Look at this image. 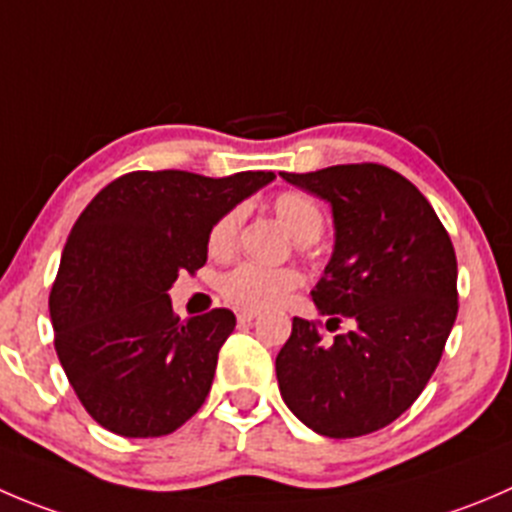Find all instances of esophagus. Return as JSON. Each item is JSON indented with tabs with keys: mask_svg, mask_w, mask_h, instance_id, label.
<instances>
[{
	"mask_svg": "<svg viewBox=\"0 0 512 512\" xmlns=\"http://www.w3.org/2000/svg\"><path fill=\"white\" fill-rule=\"evenodd\" d=\"M257 317V312H252V310H240L237 312V322H242V325H245V322H252Z\"/></svg>",
	"mask_w": 512,
	"mask_h": 512,
	"instance_id": "obj_1",
	"label": "esophagus"
}]
</instances>
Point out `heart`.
I'll return each instance as SVG.
<instances>
[{"label":"heart","instance_id":"1","mask_svg":"<svg viewBox=\"0 0 512 512\" xmlns=\"http://www.w3.org/2000/svg\"><path fill=\"white\" fill-rule=\"evenodd\" d=\"M272 212L300 245L320 240L325 230V212L320 202L300 190H285L272 200ZM245 212L240 207L225 212L207 235V250L215 257H227L240 240ZM300 285V272L290 267H262L245 262L220 277V292L227 302L245 310H265L285 300L287 292Z\"/></svg>","mask_w":512,"mask_h":512}]
</instances>
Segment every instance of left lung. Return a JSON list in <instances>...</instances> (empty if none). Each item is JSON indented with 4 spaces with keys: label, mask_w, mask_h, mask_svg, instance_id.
<instances>
[{
    "label": "left lung",
    "mask_w": 512,
    "mask_h": 512,
    "mask_svg": "<svg viewBox=\"0 0 512 512\" xmlns=\"http://www.w3.org/2000/svg\"><path fill=\"white\" fill-rule=\"evenodd\" d=\"M282 180L330 202L335 250L312 290L317 310L355 327L325 342L292 320L275 370L287 408L325 438H360L418 400L458 317L453 242L423 192L390 167L362 162Z\"/></svg>",
    "instance_id": "left-lung-1"
}]
</instances>
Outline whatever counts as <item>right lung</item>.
Wrapping results in <instances>:
<instances>
[{
    "label": "right lung",
    "instance_id": "add662e5",
    "mask_svg": "<svg viewBox=\"0 0 512 512\" xmlns=\"http://www.w3.org/2000/svg\"><path fill=\"white\" fill-rule=\"evenodd\" d=\"M272 180L130 172L74 222L49 292L54 347L79 403L109 433L160 438L202 408L235 315L217 307L180 322L167 290L205 265L212 225Z\"/></svg>",
    "mask_w": 512,
    "mask_h": 512
}]
</instances>
